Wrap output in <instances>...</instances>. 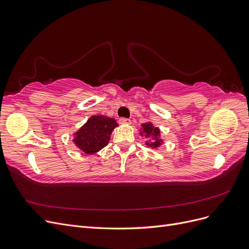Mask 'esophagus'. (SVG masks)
I'll use <instances>...</instances> for the list:
<instances>
[{
  "label": "esophagus",
  "instance_id": "esophagus-1",
  "mask_svg": "<svg viewBox=\"0 0 249 249\" xmlns=\"http://www.w3.org/2000/svg\"><path fill=\"white\" fill-rule=\"evenodd\" d=\"M118 123H119L120 124H131V120H130L129 118H124V117H122V118H119Z\"/></svg>",
  "mask_w": 249,
  "mask_h": 249
}]
</instances>
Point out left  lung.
<instances>
[{"instance_id": "8db88e82", "label": "left lung", "mask_w": 249, "mask_h": 249, "mask_svg": "<svg viewBox=\"0 0 249 249\" xmlns=\"http://www.w3.org/2000/svg\"><path fill=\"white\" fill-rule=\"evenodd\" d=\"M142 129L140 131V135H144L145 138H148V141L145 142V144L152 148H157L162 145L163 140L161 139V132L159 127L155 126L152 123H146L141 124Z\"/></svg>"}]
</instances>
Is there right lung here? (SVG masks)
<instances>
[{"label": "right lung", "mask_w": 249, "mask_h": 249, "mask_svg": "<svg viewBox=\"0 0 249 249\" xmlns=\"http://www.w3.org/2000/svg\"><path fill=\"white\" fill-rule=\"evenodd\" d=\"M118 126L116 120L104 115H93L73 133L72 142L87 155H92L106 146L112 131Z\"/></svg>", "instance_id": "1"}]
</instances>
